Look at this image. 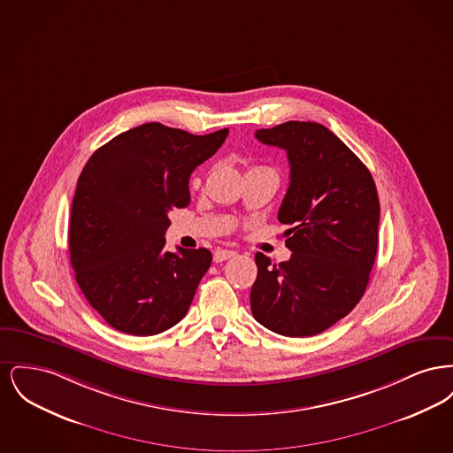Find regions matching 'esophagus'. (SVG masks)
I'll return each instance as SVG.
<instances>
[{"instance_id":"obj_1","label":"esophagus","mask_w":453,"mask_h":453,"mask_svg":"<svg viewBox=\"0 0 453 453\" xmlns=\"http://www.w3.org/2000/svg\"><path fill=\"white\" fill-rule=\"evenodd\" d=\"M236 255V251H231V250H217L214 253V261L216 263H222L226 259L233 258Z\"/></svg>"}]
</instances>
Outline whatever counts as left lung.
I'll use <instances>...</instances> for the list:
<instances>
[{"label":"left lung","mask_w":453,"mask_h":453,"mask_svg":"<svg viewBox=\"0 0 453 453\" xmlns=\"http://www.w3.org/2000/svg\"><path fill=\"white\" fill-rule=\"evenodd\" d=\"M287 151L290 183L279 220L292 251L272 263L257 253L251 311L270 331L303 338L343 319L365 294L377 255L380 203L365 165L331 130L290 120L257 130Z\"/></svg>","instance_id":"1"}]
</instances>
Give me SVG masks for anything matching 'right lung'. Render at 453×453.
<instances>
[{"label": "right lung", "instance_id": "right-lung-1", "mask_svg": "<svg viewBox=\"0 0 453 453\" xmlns=\"http://www.w3.org/2000/svg\"><path fill=\"white\" fill-rule=\"evenodd\" d=\"M227 134L194 135L151 122L88 159L71 207L69 255L81 292L111 327L152 336L187 316L212 253L166 251L168 212L190 203V174Z\"/></svg>", "mask_w": 453, "mask_h": 453}]
</instances>
